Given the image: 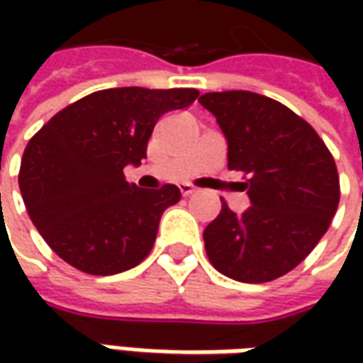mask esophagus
Listing matches in <instances>:
<instances>
[{
    "label": "esophagus",
    "instance_id": "esophagus-1",
    "mask_svg": "<svg viewBox=\"0 0 363 363\" xmlns=\"http://www.w3.org/2000/svg\"><path fill=\"white\" fill-rule=\"evenodd\" d=\"M182 196H186V198H188V196H191V194H196V189L191 188V186H182Z\"/></svg>",
    "mask_w": 363,
    "mask_h": 363
}]
</instances>
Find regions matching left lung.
<instances>
[{
    "label": "left lung",
    "mask_w": 363,
    "mask_h": 363,
    "mask_svg": "<svg viewBox=\"0 0 363 363\" xmlns=\"http://www.w3.org/2000/svg\"><path fill=\"white\" fill-rule=\"evenodd\" d=\"M200 105L228 143V167L246 175L250 208L222 210L203 230L216 271L240 283H269L293 271L328 232L340 177L315 129L285 105L248 91L206 92Z\"/></svg>",
    "instance_id": "left-lung-1"
}]
</instances>
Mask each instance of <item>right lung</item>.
<instances>
[{
	"label": "right lung",
	"instance_id": "add662e5",
	"mask_svg": "<svg viewBox=\"0 0 363 363\" xmlns=\"http://www.w3.org/2000/svg\"><path fill=\"white\" fill-rule=\"evenodd\" d=\"M198 94L141 86L92 92L30 139L18 179L21 198L58 257L78 271L108 277L149 255L161 214L179 202L182 191L172 184L137 188L123 169L139 167L155 123L188 108Z\"/></svg>",
	"mask_w": 363,
	"mask_h": 363
}]
</instances>
